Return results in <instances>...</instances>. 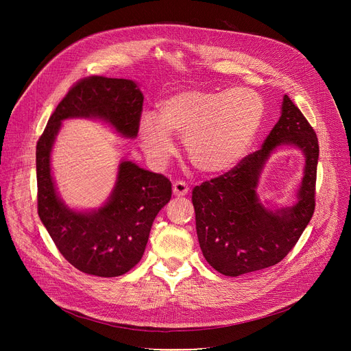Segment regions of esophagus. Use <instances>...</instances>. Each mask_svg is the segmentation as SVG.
Instances as JSON below:
<instances>
[{"label":"esophagus","mask_w":351,"mask_h":351,"mask_svg":"<svg viewBox=\"0 0 351 351\" xmlns=\"http://www.w3.org/2000/svg\"><path fill=\"white\" fill-rule=\"evenodd\" d=\"M172 191H173V195L179 197V196H185V195H188L189 188H188V185H186L185 182L178 180V182H175V183H173V188H172Z\"/></svg>","instance_id":"obj_1"}]
</instances>
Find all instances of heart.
<instances>
[{
	"label": "heart",
	"instance_id": "heart-1",
	"mask_svg": "<svg viewBox=\"0 0 351 351\" xmlns=\"http://www.w3.org/2000/svg\"><path fill=\"white\" fill-rule=\"evenodd\" d=\"M263 114V99L247 88L185 89L159 104L156 119L152 115L141 118L138 138L146 156L162 165L173 151L171 136H180L183 154L195 168L217 175L245 156Z\"/></svg>",
	"mask_w": 351,
	"mask_h": 351
}]
</instances>
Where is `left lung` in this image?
<instances>
[{
	"label": "left lung",
	"mask_w": 351,
	"mask_h": 351,
	"mask_svg": "<svg viewBox=\"0 0 351 351\" xmlns=\"http://www.w3.org/2000/svg\"><path fill=\"white\" fill-rule=\"evenodd\" d=\"M282 144L296 145L305 154V175L297 204L271 211L260 204L255 189L265 160ZM317 160L316 132L285 95L282 115L261 149L192 191L197 239L206 262L232 278L282 262L315 213Z\"/></svg>",
	"instance_id": "left-lung-1"
}]
</instances>
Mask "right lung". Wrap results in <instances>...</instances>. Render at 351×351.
<instances>
[{"mask_svg": "<svg viewBox=\"0 0 351 351\" xmlns=\"http://www.w3.org/2000/svg\"><path fill=\"white\" fill-rule=\"evenodd\" d=\"M143 95L131 80L92 75L72 85L55 108L36 142L38 215L55 246L78 270L115 278L142 259L159 210L172 196V183L160 173L122 160L115 188L98 210L78 212L58 196L51 175V151L69 118H94L125 138H136Z\"/></svg>", "mask_w": 351, "mask_h": 351, "instance_id": "obj_1", "label": "right lung"}]
</instances>
